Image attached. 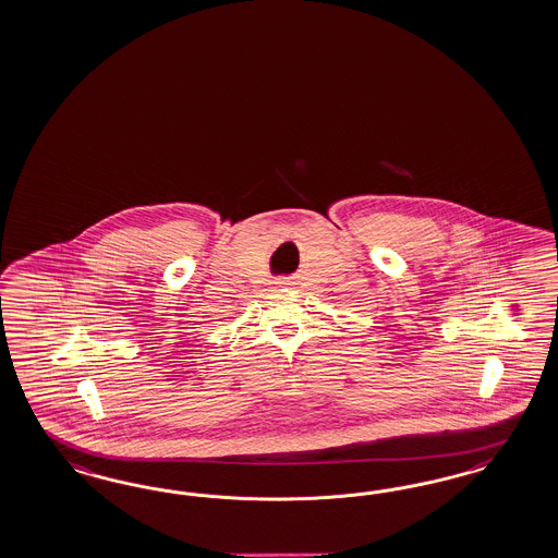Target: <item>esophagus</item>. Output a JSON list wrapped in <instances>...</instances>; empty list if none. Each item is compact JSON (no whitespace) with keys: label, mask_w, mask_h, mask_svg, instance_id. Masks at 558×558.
Here are the masks:
<instances>
[{"label":"esophagus","mask_w":558,"mask_h":558,"mask_svg":"<svg viewBox=\"0 0 558 558\" xmlns=\"http://www.w3.org/2000/svg\"><path fill=\"white\" fill-rule=\"evenodd\" d=\"M276 284H278V287H290V280H288V278H282V280H278Z\"/></svg>","instance_id":"1"}]
</instances>
